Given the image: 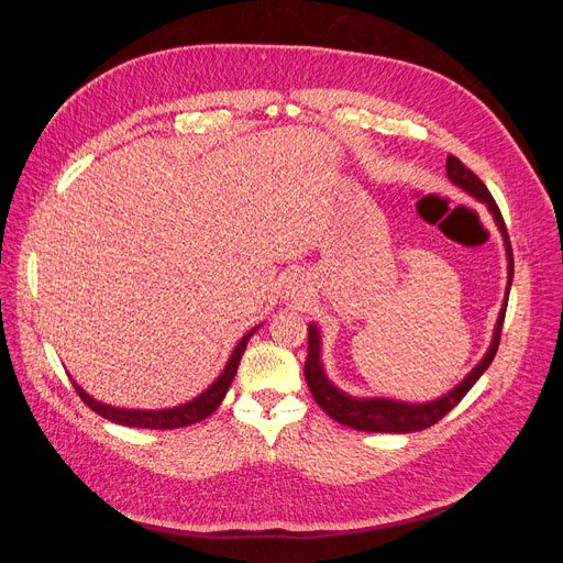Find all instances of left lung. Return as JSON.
Instances as JSON below:
<instances>
[{
  "instance_id": "obj_1",
  "label": "left lung",
  "mask_w": 563,
  "mask_h": 563,
  "mask_svg": "<svg viewBox=\"0 0 563 563\" xmlns=\"http://www.w3.org/2000/svg\"><path fill=\"white\" fill-rule=\"evenodd\" d=\"M445 172L448 178L461 187L463 191H467L472 198L486 202L490 213L495 216V222L504 235L506 243V254H508V289L512 285V274H515V263H512V247H510V238H508V229L504 222V216L493 198V194L488 191V187L478 180V176H474L459 157L448 155L445 163ZM506 305L508 298L504 300L497 328H495V336H493V345L486 352V356L481 358V363L445 396L432 400V404H404V400H391V398H354L347 396L345 391H341L339 387L332 385V380L325 376L323 372V363H320V334L316 325H309V341H307V361H305V378L309 385V391L313 396L316 404L323 408V412L328 417H332L334 421L354 428V430H363V432H396V434H406V432H417V430H426L434 423H439L450 410H454L459 406V400L470 391V387L478 380V376L484 374L497 350H499V339H501V328H504V318H506Z\"/></svg>"
}]
</instances>
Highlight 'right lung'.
Instances as JSON below:
<instances>
[{
  "label": "right lung",
  "mask_w": 563,
  "mask_h": 563,
  "mask_svg": "<svg viewBox=\"0 0 563 563\" xmlns=\"http://www.w3.org/2000/svg\"><path fill=\"white\" fill-rule=\"evenodd\" d=\"M258 328H254L252 332H247L240 343L235 345L233 354L229 356L222 374L194 400L185 406H176V408H167V410H124V408H111L100 404L93 396H89L82 387L77 383H73L75 391L79 394V398L85 400V404L100 417L120 423V426H129V428H148V430H176V428H187L194 423H200L202 419L211 417L218 406L222 404V398L227 394V389L231 387V380L235 376V369L240 365V358H243V352L247 347V341L254 336Z\"/></svg>",
  "instance_id": "1"
}]
</instances>
